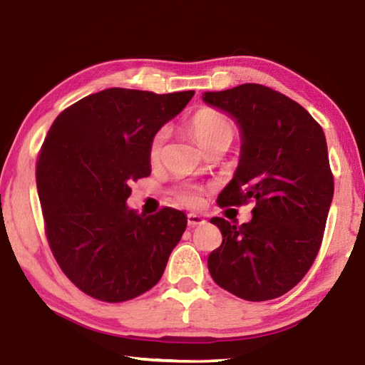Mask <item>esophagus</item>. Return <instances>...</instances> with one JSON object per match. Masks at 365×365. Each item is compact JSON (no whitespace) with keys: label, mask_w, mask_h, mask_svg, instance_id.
<instances>
[{"label":"esophagus","mask_w":365,"mask_h":365,"mask_svg":"<svg viewBox=\"0 0 365 365\" xmlns=\"http://www.w3.org/2000/svg\"><path fill=\"white\" fill-rule=\"evenodd\" d=\"M204 223H205L204 218H202V217L197 215V214H189V215H187V225H189V227L204 225Z\"/></svg>","instance_id":"34e87169"}]
</instances>
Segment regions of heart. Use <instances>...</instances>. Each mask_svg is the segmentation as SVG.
<instances>
[{
  "label": "heart",
  "instance_id": "b5f03b06",
  "mask_svg": "<svg viewBox=\"0 0 365 365\" xmlns=\"http://www.w3.org/2000/svg\"><path fill=\"white\" fill-rule=\"evenodd\" d=\"M189 128L204 150H210L214 145L220 142L232 143V140L235 137L233 122L230 120L223 112L210 108H204L195 112L189 120ZM166 140V127L158 128V130L151 135L148 143V158L151 163H156V161L161 160ZM173 195H175V199L179 204L195 207L199 205L202 200V189L197 186H192V184H184V186H179L173 190Z\"/></svg>",
  "mask_w": 365,
  "mask_h": 365
}]
</instances>
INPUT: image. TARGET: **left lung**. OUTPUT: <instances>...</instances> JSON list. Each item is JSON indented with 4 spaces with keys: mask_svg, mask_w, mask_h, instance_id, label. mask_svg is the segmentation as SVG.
Instances as JSON below:
<instances>
[{
    "mask_svg": "<svg viewBox=\"0 0 365 365\" xmlns=\"http://www.w3.org/2000/svg\"><path fill=\"white\" fill-rule=\"evenodd\" d=\"M202 99L237 120L243 142L217 204L255 202L243 225L210 220L223 241L207 259L209 272L240 299H277L304 279L322 246L334 192L323 128L294 99L256 83L207 91Z\"/></svg>",
    "mask_w": 365,
    "mask_h": 365,
    "instance_id": "left-lung-1",
    "label": "left lung"
}]
</instances>
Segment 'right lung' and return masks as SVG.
I'll return each instance as SVG.
<instances>
[{
  "mask_svg": "<svg viewBox=\"0 0 365 365\" xmlns=\"http://www.w3.org/2000/svg\"><path fill=\"white\" fill-rule=\"evenodd\" d=\"M192 96L104 89L60 112L43 140L36 181L48 246L93 299L132 300L163 276L187 217L171 207L138 215L125 202L130 184L151 173V135Z\"/></svg>",
  "mask_w": 365,
  "mask_h": 365,
  "instance_id": "1",
  "label": "right lung"
}]
</instances>
